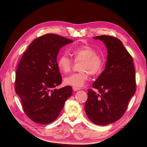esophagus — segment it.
<instances>
[{
	"mask_svg": "<svg viewBox=\"0 0 147 147\" xmlns=\"http://www.w3.org/2000/svg\"><path fill=\"white\" fill-rule=\"evenodd\" d=\"M73 90H74V91H77V90H80V88H77V87H73Z\"/></svg>",
	"mask_w": 147,
	"mask_h": 147,
	"instance_id": "esophagus-1",
	"label": "esophagus"
}]
</instances>
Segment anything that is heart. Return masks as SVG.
Listing matches in <instances>:
<instances>
[{"mask_svg":"<svg viewBox=\"0 0 147 147\" xmlns=\"http://www.w3.org/2000/svg\"><path fill=\"white\" fill-rule=\"evenodd\" d=\"M69 53L76 63L81 61L79 73L67 76L64 79L67 85L73 87H82L89 79V74L95 75L101 70L103 65V58L89 46L83 45L69 49ZM57 66L59 71L64 74L70 72L73 61L66 55H61L57 60Z\"/></svg>","mask_w":147,"mask_h":147,"instance_id":"obj_1","label":"heart"}]
</instances>
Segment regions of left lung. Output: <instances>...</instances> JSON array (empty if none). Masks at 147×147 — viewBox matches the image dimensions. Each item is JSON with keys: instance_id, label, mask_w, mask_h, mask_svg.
Segmentation results:
<instances>
[{"instance_id": "left-lung-1", "label": "left lung", "mask_w": 147, "mask_h": 147, "mask_svg": "<svg viewBox=\"0 0 147 147\" xmlns=\"http://www.w3.org/2000/svg\"><path fill=\"white\" fill-rule=\"evenodd\" d=\"M93 38L104 43L108 55L105 69L92 84L98 93L88 90L84 109L92 123L103 126L125 114L136 91L135 69L132 56L119 38L105 35Z\"/></svg>"}]
</instances>
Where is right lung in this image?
Here are the masks:
<instances>
[{"label": "right lung", "mask_w": 147, "mask_h": 147, "mask_svg": "<svg viewBox=\"0 0 147 147\" xmlns=\"http://www.w3.org/2000/svg\"><path fill=\"white\" fill-rule=\"evenodd\" d=\"M73 40L47 34L30 45L19 62L15 90L30 119L41 125L53 122L72 95L70 86L55 89L62 83L57 66L58 53Z\"/></svg>", "instance_id": "right-lung-1"}]
</instances>
